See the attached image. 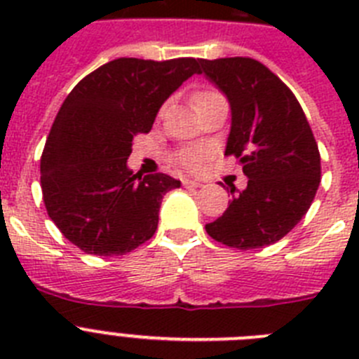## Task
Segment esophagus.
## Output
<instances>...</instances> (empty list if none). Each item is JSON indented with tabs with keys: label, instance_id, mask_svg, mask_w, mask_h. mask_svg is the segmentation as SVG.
Returning <instances> with one entry per match:
<instances>
[{
	"label": "esophagus",
	"instance_id": "1",
	"mask_svg": "<svg viewBox=\"0 0 359 359\" xmlns=\"http://www.w3.org/2000/svg\"><path fill=\"white\" fill-rule=\"evenodd\" d=\"M183 187H187V189H198V187H201V182H198V180H189V177H185V180H183Z\"/></svg>",
	"mask_w": 359,
	"mask_h": 359
}]
</instances>
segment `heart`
I'll return each instance as SVG.
<instances>
[{
	"instance_id": "heart-1",
	"label": "heart",
	"mask_w": 359,
	"mask_h": 359,
	"mask_svg": "<svg viewBox=\"0 0 359 359\" xmlns=\"http://www.w3.org/2000/svg\"><path fill=\"white\" fill-rule=\"evenodd\" d=\"M215 97H221V93H217L215 90H198L192 95V104H194V107L198 109L199 106L210 102ZM163 113L165 106H161L160 111H158V116H163ZM172 160L176 161L180 167H183V169L198 170L203 165V161H205V151H203L201 147H194V145H192V147H183L180 149V151L174 152Z\"/></svg>"
}]
</instances>
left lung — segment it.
<instances>
[{"mask_svg": "<svg viewBox=\"0 0 359 359\" xmlns=\"http://www.w3.org/2000/svg\"><path fill=\"white\" fill-rule=\"evenodd\" d=\"M230 100L226 156L239 158L248 187L233 196L207 233L237 250L264 248L290 233L320 185V151L293 91L252 57L199 59Z\"/></svg>", "mask_w": 359, "mask_h": 359, "instance_id": "left-lung-1", "label": "left lung"}]
</instances>
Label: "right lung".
<instances>
[{
  "label": "right lung",
  "instance_id": "right-lung-1",
  "mask_svg": "<svg viewBox=\"0 0 359 359\" xmlns=\"http://www.w3.org/2000/svg\"><path fill=\"white\" fill-rule=\"evenodd\" d=\"M194 73V57H120L86 75L62 102L41 154V189L50 219L84 253L126 255L154 236L161 199L182 183L133 174L128 158Z\"/></svg>",
  "mask_w": 359,
  "mask_h": 359
}]
</instances>
